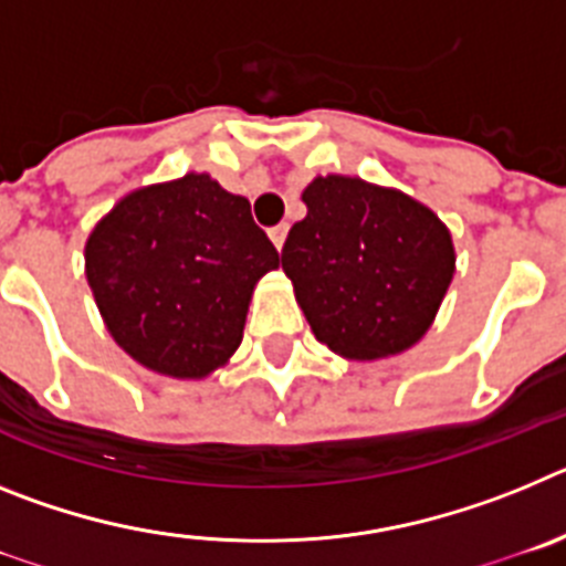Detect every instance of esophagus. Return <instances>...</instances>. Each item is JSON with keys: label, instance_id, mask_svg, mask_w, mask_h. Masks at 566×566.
I'll list each match as a JSON object with an SVG mask.
<instances>
[{"label": "esophagus", "instance_id": "obj_1", "mask_svg": "<svg viewBox=\"0 0 566 566\" xmlns=\"http://www.w3.org/2000/svg\"><path fill=\"white\" fill-rule=\"evenodd\" d=\"M286 232H289V227L286 223H277V227H272L269 229V238H272V243H274V249H283V243H286Z\"/></svg>", "mask_w": 566, "mask_h": 566}]
</instances>
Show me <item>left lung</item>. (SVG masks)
I'll list each match as a JSON object with an SVG mask.
<instances>
[{"instance_id": "1", "label": "left lung", "mask_w": 566, "mask_h": 566, "mask_svg": "<svg viewBox=\"0 0 566 566\" xmlns=\"http://www.w3.org/2000/svg\"><path fill=\"white\" fill-rule=\"evenodd\" d=\"M283 247V272L319 343L348 359L408 352L453 280L448 227L424 203L363 178L326 175Z\"/></svg>"}]
</instances>
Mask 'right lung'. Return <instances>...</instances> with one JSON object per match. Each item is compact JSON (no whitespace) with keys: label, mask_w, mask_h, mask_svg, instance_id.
I'll return each mask as SVG.
<instances>
[{"label":"right lung","mask_w":566,"mask_h":566,"mask_svg":"<svg viewBox=\"0 0 566 566\" xmlns=\"http://www.w3.org/2000/svg\"><path fill=\"white\" fill-rule=\"evenodd\" d=\"M277 266L247 198L203 172L124 195L84 247L87 283L115 343L178 379L227 365L258 280Z\"/></svg>","instance_id":"1"}]
</instances>
